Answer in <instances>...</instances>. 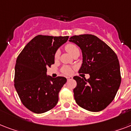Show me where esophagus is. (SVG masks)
I'll list each match as a JSON object with an SVG mask.
<instances>
[{
    "instance_id": "obj_1",
    "label": "esophagus",
    "mask_w": 131,
    "mask_h": 131,
    "mask_svg": "<svg viewBox=\"0 0 131 131\" xmlns=\"http://www.w3.org/2000/svg\"><path fill=\"white\" fill-rule=\"evenodd\" d=\"M67 80H72V79H73V77H71V76H69V77H67Z\"/></svg>"
}]
</instances>
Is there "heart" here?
I'll use <instances>...</instances> for the list:
<instances>
[{
  "label": "heart",
  "instance_id": "1",
  "mask_svg": "<svg viewBox=\"0 0 131 131\" xmlns=\"http://www.w3.org/2000/svg\"><path fill=\"white\" fill-rule=\"evenodd\" d=\"M65 49L70 53V54H71V55H73V54L77 51H79L78 47H77L75 45H74V44L72 43H69L66 45ZM59 56L60 51L58 50L55 53V56H54V57H55V59L57 60L58 58H59ZM62 72L64 74H65V75H69V74L71 73L72 69L71 68L69 67L64 66V67H63L62 68Z\"/></svg>",
  "mask_w": 131,
  "mask_h": 131
}]
</instances>
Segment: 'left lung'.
<instances>
[{"mask_svg":"<svg viewBox=\"0 0 131 131\" xmlns=\"http://www.w3.org/2000/svg\"><path fill=\"white\" fill-rule=\"evenodd\" d=\"M69 41L82 50L83 61L79 73L90 75L88 80L73 78L77 82L73 89L76 103L90 112L102 111L112 103L120 86L118 56L105 42L92 35L73 36Z\"/></svg>","mask_w":131,"mask_h":131,"instance_id":"obj_1","label":"left lung"}]
</instances>
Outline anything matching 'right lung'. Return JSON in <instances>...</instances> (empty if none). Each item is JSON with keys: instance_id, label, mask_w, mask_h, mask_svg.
Segmentation results:
<instances>
[{"instance_id": "add662e5", "label": "right lung", "mask_w": 131, "mask_h": 131, "mask_svg": "<svg viewBox=\"0 0 131 131\" xmlns=\"http://www.w3.org/2000/svg\"><path fill=\"white\" fill-rule=\"evenodd\" d=\"M68 39L69 36H37L16 60L15 90L24 105L35 114L45 113L58 103V93L67 79L47 75V69L54 64L56 52Z\"/></svg>"}]
</instances>
